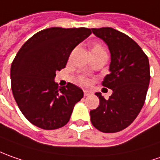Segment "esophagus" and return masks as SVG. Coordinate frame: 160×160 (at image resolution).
Instances as JSON below:
<instances>
[{"label":"esophagus","instance_id":"34e87169","mask_svg":"<svg viewBox=\"0 0 160 160\" xmlns=\"http://www.w3.org/2000/svg\"><path fill=\"white\" fill-rule=\"evenodd\" d=\"M93 94V92L90 90H84V96L85 97H88V96H91Z\"/></svg>","mask_w":160,"mask_h":160}]
</instances>
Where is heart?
I'll use <instances>...</instances> for the list:
<instances>
[{"mask_svg":"<svg viewBox=\"0 0 160 160\" xmlns=\"http://www.w3.org/2000/svg\"><path fill=\"white\" fill-rule=\"evenodd\" d=\"M91 54H92V57H97V56L106 54V51H105V48H103V46L101 45L100 43H94L91 47ZM80 81L82 84H85V85L88 83V80L84 77H81L80 79Z\"/></svg>","mask_w":160,"mask_h":160,"instance_id":"b5f03b06","label":"heart"}]
</instances>
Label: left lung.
<instances>
[{
  "instance_id": "1",
  "label": "left lung",
  "mask_w": 160,
  "mask_h": 160,
  "mask_svg": "<svg viewBox=\"0 0 160 160\" xmlns=\"http://www.w3.org/2000/svg\"><path fill=\"white\" fill-rule=\"evenodd\" d=\"M92 32L107 44L111 53L110 73L102 86L112 90L105 99L97 92L99 106L90 111L93 126L103 133H116L128 128L144 104L150 83L149 59L136 42L111 27L92 28Z\"/></svg>"
}]
</instances>
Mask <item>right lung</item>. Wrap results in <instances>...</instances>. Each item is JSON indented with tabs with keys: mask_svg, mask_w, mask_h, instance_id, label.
Here are the masks:
<instances>
[{
	"mask_svg": "<svg viewBox=\"0 0 160 160\" xmlns=\"http://www.w3.org/2000/svg\"><path fill=\"white\" fill-rule=\"evenodd\" d=\"M90 34L89 28L51 27L32 36L18 52L10 68L11 89L32 125L53 130L69 121L83 91L72 83L58 87L56 72L65 67L73 48Z\"/></svg>",
	"mask_w": 160,
	"mask_h": 160,
	"instance_id": "add662e5",
	"label": "right lung"
}]
</instances>
